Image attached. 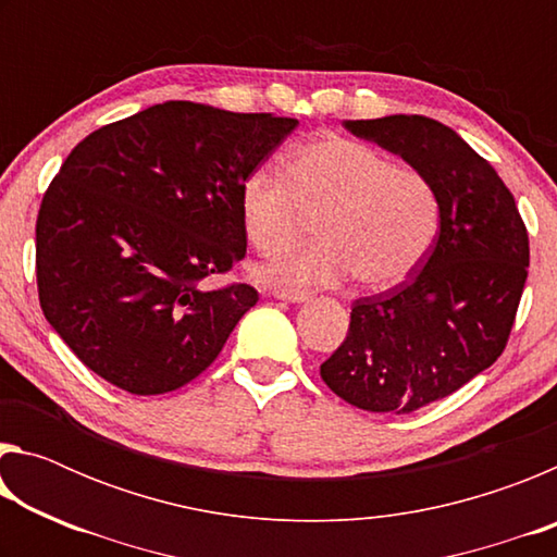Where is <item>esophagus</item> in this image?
<instances>
[{"label":"esophagus","instance_id":"obj_1","mask_svg":"<svg viewBox=\"0 0 557 557\" xmlns=\"http://www.w3.org/2000/svg\"><path fill=\"white\" fill-rule=\"evenodd\" d=\"M277 299H285V301H307L309 299V292H299V289H275L272 292Z\"/></svg>","mask_w":557,"mask_h":557}]
</instances>
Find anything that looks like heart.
I'll list each match as a JSON object with an SVG mask.
<instances>
[{"label":"heart","mask_w":557,"mask_h":557,"mask_svg":"<svg viewBox=\"0 0 557 557\" xmlns=\"http://www.w3.org/2000/svg\"><path fill=\"white\" fill-rule=\"evenodd\" d=\"M243 233L260 256H275L319 215L317 243L260 270L282 289L334 287L358 277L369 289L410 280L428 260L442 223L432 178L383 149L326 135L295 149L289 172L260 164L238 186Z\"/></svg>","instance_id":"1"}]
</instances>
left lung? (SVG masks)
<instances>
[{
	"mask_svg": "<svg viewBox=\"0 0 557 557\" xmlns=\"http://www.w3.org/2000/svg\"><path fill=\"white\" fill-rule=\"evenodd\" d=\"M346 127L425 172L442 223L410 280L354 301L348 334L319 373L356 408L408 414L504 354L528 277V231L496 169L442 122L388 115Z\"/></svg>",
	"mask_w": 557,
	"mask_h": 557,
	"instance_id": "obj_1",
	"label": "left lung"
}]
</instances>
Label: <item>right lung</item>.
I'll use <instances>...</instances> for the list:
<instances>
[{
  "mask_svg": "<svg viewBox=\"0 0 557 557\" xmlns=\"http://www.w3.org/2000/svg\"><path fill=\"white\" fill-rule=\"evenodd\" d=\"M295 127L169 100L73 147L36 219V287L83 366L132 395L209 369L258 292L203 282L245 256L238 186Z\"/></svg>",
  "mask_w": 557,
  "mask_h": 557,
  "instance_id": "add662e5",
  "label": "right lung"
}]
</instances>
